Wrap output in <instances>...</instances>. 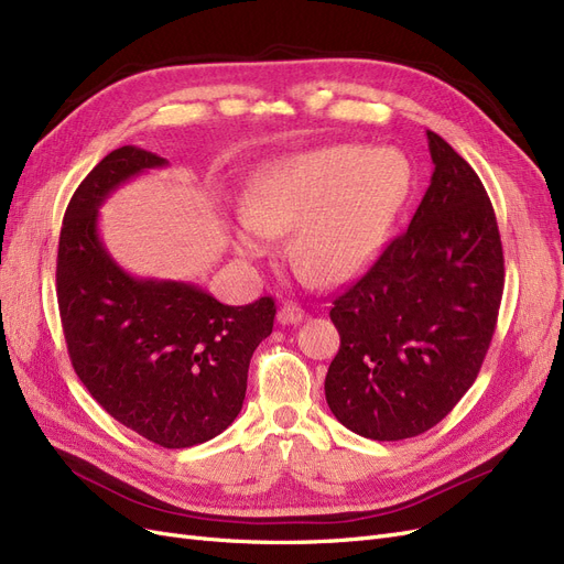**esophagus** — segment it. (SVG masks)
I'll use <instances>...</instances> for the list:
<instances>
[{"instance_id": "34e87169", "label": "esophagus", "mask_w": 564, "mask_h": 564, "mask_svg": "<svg viewBox=\"0 0 564 564\" xmlns=\"http://www.w3.org/2000/svg\"><path fill=\"white\" fill-rule=\"evenodd\" d=\"M304 316H306L304 308L297 306V304H293V302H288V304H283V306L279 308V321H281L283 325L300 323Z\"/></svg>"}]
</instances>
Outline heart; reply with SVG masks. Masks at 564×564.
Here are the masks:
<instances>
[{
    "label": "heart",
    "mask_w": 564,
    "mask_h": 564,
    "mask_svg": "<svg viewBox=\"0 0 564 564\" xmlns=\"http://www.w3.org/2000/svg\"><path fill=\"white\" fill-rule=\"evenodd\" d=\"M410 187V163L391 148L330 144L274 159L246 192L236 248L262 258L271 236L293 229L290 262L304 276L344 283L379 256Z\"/></svg>",
    "instance_id": "heart-1"
}]
</instances>
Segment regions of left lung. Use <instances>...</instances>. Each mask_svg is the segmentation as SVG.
Instances as JSON below:
<instances>
[{
    "instance_id": "left-lung-1",
    "label": "left lung",
    "mask_w": 564,
    "mask_h": 564,
    "mask_svg": "<svg viewBox=\"0 0 564 564\" xmlns=\"http://www.w3.org/2000/svg\"><path fill=\"white\" fill-rule=\"evenodd\" d=\"M431 185L410 227L335 297L325 401L362 438H414L474 387L503 295V248L476 171L433 131Z\"/></svg>"
}]
</instances>
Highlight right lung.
<instances>
[{"label": "right lung", "instance_id": "add662e5", "mask_svg": "<svg viewBox=\"0 0 564 564\" xmlns=\"http://www.w3.org/2000/svg\"><path fill=\"white\" fill-rule=\"evenodd\" d=\"M159 166L166 159L126 144L82 180L63 217L56 288L67 354L88 393L126 429L180 449L215 438L241 412L276 302L227 306L192 283L133 279L110 258L98 208Z\"/></svg>", "mask_w": 564, "mask_h": 564}]
</instances>
